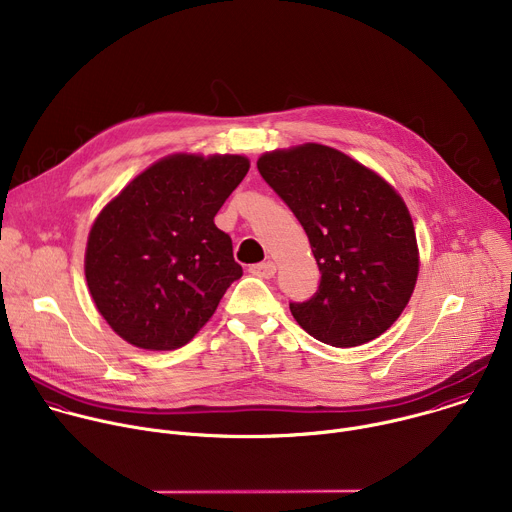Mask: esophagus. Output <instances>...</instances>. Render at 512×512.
Returning <instances> with one entry per match:
<instances>
[{"label":"esophagus","mask_w":512,"mask_h":512,"mask_svg":"<svg viewBox=\"0 0 512 512\" xmlns=\"http://www.w3.org/2000/svg\"><path fill=\"white\" fill-rule=\"evenodd\" d=\"M253 275L257 277H263V279H269L275 275V263L273 261H263V263H257V265H251L249 269Z\"/></svg>","instance_id":"obj_1"}]
</instances>
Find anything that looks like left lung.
Returning a JSON list of instances; mask_svg holds the SVG:
<instances>
[{
  "instance_id": "left-lung-1",
  "label": "left lung",
  "mask_w": 512,
  "mask_h": 512,
  "mask_svg": "<svg viewBox=\"0 0 512 512\" xmlns=\"http://www.w3.org/2000/svg\"><path fill=\"white\" fill-rule=\"evenodd\" d=\"M257 168L296 214L322 273L310 300L289 302L296 322L336 348L381 336L405 310L419 271L401 196L369 168L318 143L265 154Z\"/></svg>"
}]
</instances>
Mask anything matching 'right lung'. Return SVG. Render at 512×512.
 <instances>
[{
	"label": "right lung",
	"instance_id": "obj_1",
	"mask_svg": "<svg viewBox=\"0 0 512 512\" xmlns=\"http://www.w3.org/2000/svg\"><path fill=\"white\" fill-rule=\"evenodd\" d=\"M249 172L243 156H170L129 182L91 229L85 275L129 344L184 346L243 275L214 216Z\"/></svg>",
	"mask_w": 512,
	"mask_h": 512
}]
</instances>
